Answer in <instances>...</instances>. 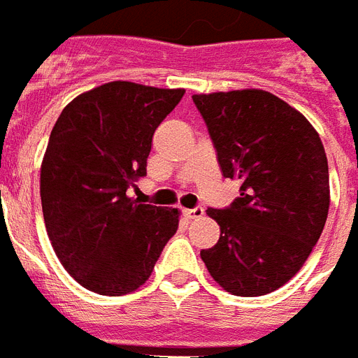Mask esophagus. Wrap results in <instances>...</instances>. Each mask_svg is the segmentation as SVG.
<instances>
[{
    "mask_svg": "<svg viewBox=\"0 0 358 358\" xmlns=\"http://www.w3.org/2000/svg\"><path fill=\"white\" fill-rule=\"evenodd\" d=\"M185 215H187L189 219H200V217H203V208L185 209Z\"/></svg>",
    "mask_w": 358,
    "mask_h": 358,
    "instance_id": "1",
    "label": "esophagus"
}]
</instances>
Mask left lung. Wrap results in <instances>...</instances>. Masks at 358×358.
<instances>
[{"label": "left lung", "instance_id": "obj_1", "mask_svg": "<svg viewBox=\"0 0 358 358\" xmlns=\"http://www.w3.org/2000/svg\"><path fill=\"white\" fill-rule=\"evenodd\" d=\"M220 171L240 181L228 209H208L220 227L201 251L211 278L236 296L278 291L308 260L330 206L329 162L302 113L260 90L194 94Z\"/></svg>", "mask_w": 358, "mask_h": 358}]
</instances>
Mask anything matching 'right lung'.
I'll use <instances>...</instances> for the list:
<instances>
[{
  "label": "right lung",
  "mask_w": 358,
  "mask_h": 358,
  "mask_svg": "<svg viewBox=\"0 0 358 358\" xmlns=\"http://www.w3.org/2000/svg\"><path fill=\"white\" fill-rule=\"evenodd\" d=\"M182 94L113 80L69 101L50 131L41 162L45 227L62 266L88 291L139 289L177 232L179 209L139 203L126 190L147 173L152 134Z\"/></svg>",
  "instance_id": "right-lung-1"
}]
</instances>
